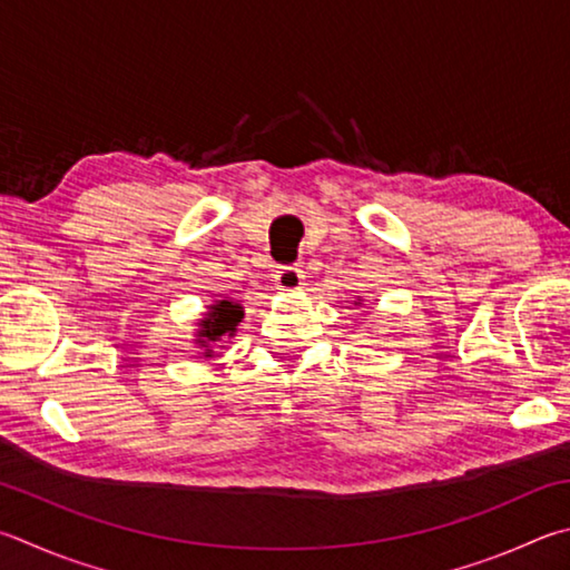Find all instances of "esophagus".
<instances>
[{
	"instance_id": "obj_1",
	"label": "esophagus",
	"mask_w": 570,
	"mask_h": 570,
	"mask_svg": "<svg viewBox=\"0 0 570 570\" xmlns=\"http://www.w3.org/2000/svg\"><path fill=\"white\" fill-rule=\"evenodd\" d=\"M304 284V272L298 266H282L276 272V286L282 292H296Z\"/></svg>"
}]
</instances>
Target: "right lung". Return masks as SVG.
<instances>
[{"label": "right lung", "mask_w": 570, "mask_h": 570, "mask_svg": "<svg viewBox=\"0 0 570 570\" xmlns=\"http://www.w3.org/2000/svg\"><path fill=\"white\" fill-rule=\"evenodd\" d=\"M244 318L242 304L232 302V298H222V302H214L206 308L204 318L196 321V344L204 348V356H214V344H219L224 338H232L236 334V326Z\"/></svg>", "instance_id": "obj_1"}]
</instances>
